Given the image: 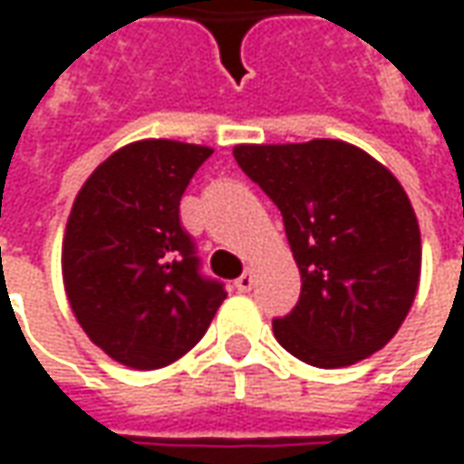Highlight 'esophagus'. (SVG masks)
Listing matches in <instances>:
<instances>
[{
  "label": "esophagus",
  "mask_w": 464,
  "mask_h": 464,
  "mask_svg": "<svg viewBox=\"0 0 464 464\" xmlns=\"http://www.w3.org/2000/svg\"><path fill=\"white\" fill-rule=\"evenodd\" d=\"M253 286H256L253 274H242L240 278H235V289H237V292H250Z\"/></svg>",
  "instance_id": "obj_1"
}]
</instances>
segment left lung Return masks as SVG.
<instances>
[{
    "mask_svg": "<svg viewBox=\"0 0 464 464\" xmlns=\"http://www.w3.org/2000/svg\"><path fill=\"white\" fill-rule=\"evenodd\" d=\"M235 160L278 206L302 276L296 307L274 320L278 343L320 369L380 351L420 276L419 219L398 178L335 139L240 144Z\"/></svg>",
    "mask_w": 464,
    "mask_h": 464,
    "instance_id": "1",
    "label": "left lung"
}]
</instances>
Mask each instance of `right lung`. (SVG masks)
Here are the masks:
<instances>
[{"instance_id":"obj_1","label":"right lung","mask_w":464,"mask_h":464,"mask_svg":"<svg viewBox=\"0 0 464 464\" xmlns=\"http://www.w3.org/2000/svg\"><path fill=\"white\" fill-rule=\"evenodd\" d=\"M214 150L144 139L113 152L74 198L62 247L63 286L90 341L118 364L178 362L227 292L201 274L180 198Z\"/></svg>"}]
</instances>
